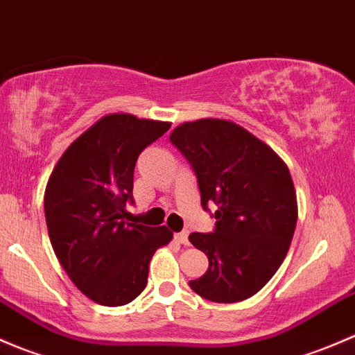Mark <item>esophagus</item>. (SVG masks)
<instances>
[{"mask_svg":"<svg viewBox=\"0 0 355 355\" xmlns=\"http://www.w3.org/2000/svg\"><path fill=\"white\" fill-rule=\"evenodd\" d=\"M174 239H176L179 244H182V246H189L188 232H178V234H174Z\"/></svg>","mask_w":355,"mask_h":355,"instance_id":"esophagus-1","label":"esophagus"}]
</instances>
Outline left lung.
Segmentation results:
<instances>
[{
  "instance_id": "8db88e82",
  "label": "left lung",
  "mask_w": 355,
  "mask_h": 355,
  "mask_svg": "<svg viewBox=\"0 0 355 355\" xmlns=\"http://www.w3.org/2000/svg\"><path fill=\"white\" fill-rule=\"evenodd\" d=\"M169 138L195 171L202 207L217 205L215 231L189 234L208 257L207 273L189 287L211 302L244 301L266 286L291 248L297 198L287 164L229 119L182 123Z\"/></svg>"
}]
</instances>
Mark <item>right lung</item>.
<instances>
[{
	"label": "right lung",
	"mask_w": 355,
	"mask_h": 355,
	"mask_svg": "<svg viewBox=\"0 0 355 355\" xmlns=\"http://www.w3.org/2000/svg\"><path fill=\"white\" fill-rule=\"evenodd\" d=\"M171 123L112 112L83 131L54 166L44 193L51 244L90 301L123 306L147 287L148 263L173 239L162 227L126 222L138 155Z\"/></svg>",
	"instance_id": "1"
}]
</instances>
